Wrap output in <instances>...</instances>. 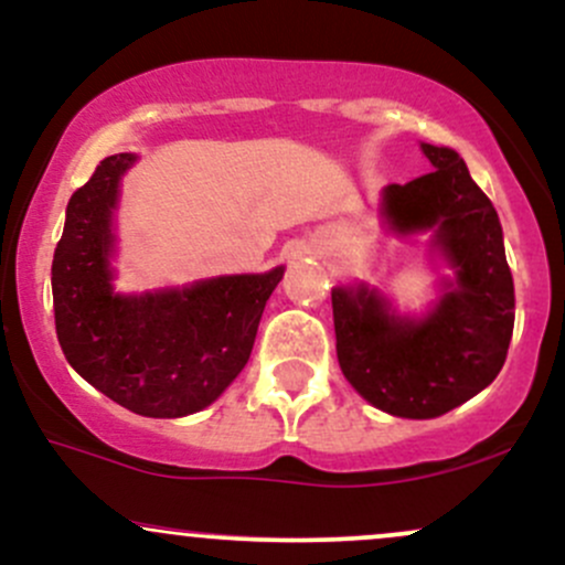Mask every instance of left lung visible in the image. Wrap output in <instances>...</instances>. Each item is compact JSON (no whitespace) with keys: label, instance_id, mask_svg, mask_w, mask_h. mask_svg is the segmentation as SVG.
<instances>
[{"label":"left lung","instance_id":"obj_1","mask_svg":"<svg viewBox=\"0 0 565 565\" xmlns=\"http://www.w3.org/2000/svg\"><path fill=\"white\" fill-rule=\"evenodd\" d=\"M434 171L388 184L383 212L402 233L431 231L458 270L424 321L388 313L367 289H332L334 349L343 375L370 405L399 418H437L480 394L504 367L514 327V284L493 203L461 154L420 145Z\"/></svg>","mask_w":565,"mask_h":565}]
</instances>
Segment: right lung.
I'll return each instance as SVG.
<instances>
[{
    "mask_svg": "<svg viewBox=\"0 0 565 565\" xmlns=\"http://www.w3.org/2000/svg\"><path fill=\"white\" fill-rule=\"evenodd\" d=\"M134 160L109 154L70 198L53 254L55 334L66 362L111 402L147 418H179L212 405L249 362L284 268L182 292H111V209Z\"/></svg>",
    "mask_w": 565,
    "mask_h": 565,
    "instance_id": "obj_1",
    "label": "right lung"
}]
</instances>
